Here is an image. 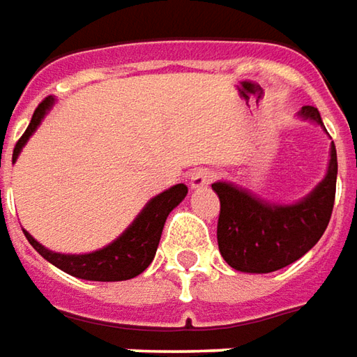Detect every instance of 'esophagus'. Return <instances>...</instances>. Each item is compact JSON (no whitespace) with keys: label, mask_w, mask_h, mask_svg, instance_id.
Returning a JSON list of instances; mask_svg holds the SVG:
<instances>
[{"label":"esophagus","mask_w":357,"mask_h":357,"mask_svg":"<svg viewBox=\"0 0 357 357\" xmlns=\"http://www.w3.org/2000/svg\"><path fill=\"white\" fill-rule=\"evenodd\" d=\"M214 178H216V174L212 173L210 169H198V171L190 174V188H195V190L206 188L208 184H212Z\"/></svg>","instance_id":"obj_1"}]
</instances>
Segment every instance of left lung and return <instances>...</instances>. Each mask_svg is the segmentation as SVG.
<instances>
[{
  "label": "left lung",
  "instance_id": "8db88e82",
  "mask_svg": "<svg viewBox=\"0 0 357 357\" xmlns=\"http://www.w3.org/2000/svg\"><path fill=\"white\" fill-rule=\"evenodd\" d=\"M301 116L322 126L314 106ZM338 159L330 147L328 173L310 195L293 206H275L228 183H214L220 198L218 248L229 267L243 273H271L301 259L328 226L336 198Z\"/></svg>",
  "mask_w": 357,
  "mask_h": 357
}]
</instances>
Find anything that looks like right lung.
Listing matches in <instances>:
<instances>
[{
    "label": "right lung",
    "mask_w": 357,
    "mask_h": 357,
    "mask_svg": "<svg viewBox=\"0 0 357 357\" xmlns=\"http://www.w3.org/2000/svg\"><path fill=\"white\" fill-rule=\"evenodd\" d=\"M50 106H52L50 96L37 106L29 128L15 143L13 161L17 159L19 151L23 149V145L27 143L29 137L33 135V131L37 129L40 119L45 117ZM186 192H188L186 184H174L173 188L155 196L149 204L143 208L139 216L135 218V222L114 243H109L107 248L94 251V253L62 255V253H54V251L43 248L39 241H35L29 236L27 231H25V236H27L29 243L39 251L47 261L62 269L64 273L78 277V279H86V281H128V279H133L143 273L151 265L155 251L159 248L165 220L174 206H178L183 202Z\"/></svg>",
    "instance_id": "right-lung-1"
}]
</instances>
